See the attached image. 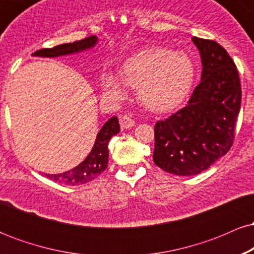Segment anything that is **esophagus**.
<instances>
[{
  "label": "esophagus",
  "mask_w": 254,
  "mask_h": 254,
  "mask_svg": "<svg viewBox=\"0 0 254 254\" xmlns=\"http://www.w3.org/2000/svg\"><path fill=\"white\" fill-rule=\"evenodd\" d=\"M119 124L124 129H130V127H132L135 125V122H133V119L131 118L130 115H123L119 118Z\"/></svg>",
  "instance_id": "34e87169"
}]
</instances>
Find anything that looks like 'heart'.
Masks as SVG:
<instances>
[{"instance_id":"heart-1","label":"heart","mask_w":254,"mask_h":254,"mask_svg":"<svg viewBox=\"0 0 254 254\" xmlns=\"http://www.w3.org/2000/svg\"><path fill=\"white\" fill-rule=\"evenodd\" d=\"M194 81V64L183 51L151 48L137 52L123 65L122 78L105 75L104 88L115 97H123L124 83L138 88L144 107L167 112L185 100Z\"/></svg>"}]
</instances>
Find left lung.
<instances>
[{
	"instance_id": "8db88e82",
	"label": "left lung",
	"mask_w": 254,
	"mask_h": 254,
	"mask_svg": "<svg viewBox=\"0 0 254 254\" xmlns=\"http://www.w3.org/2000/svg\"><path fill=\"white\" fill-rule=\"evenodd\" d=\"M202 80L188 105L155 124L153 159L176 176H194L228 153L235 137L241 84L234 61L220 44L193 37Z\"/></svg>"
}]
</instances>
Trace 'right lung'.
I'll return each mask as SVG.
<instances>
[{
  "label": "right lung",
  "mask_w": 254,
  "mask_h": 254,
  "mask_svg": "<svg viewBox=\"0 0 254 254\" xmlns=\"http://www.w3.org/2000/svg\"><path fill=\"white\" fill-rule=\"evenodd\" d=\"M97 42V37L90 36L74 43L61 44V45H57L51 49H42V50L34 52L33 56H64V55L75 54V52H80L93 48ZM119 130H121V127H119L118 118L112 117L109 119L104 124V127H101V130L98 132L94 145H93L88 156L84 159V161L68 172H64V173L61 174H45V177L54 180V182L71 186L82 185V184L94 180L95 178L100 176L106 170L107 165H109V147L107 145H109L111 137L117 135Z\"/></svg>",
  "instance_id": "obj_1"
}]
</instances>
